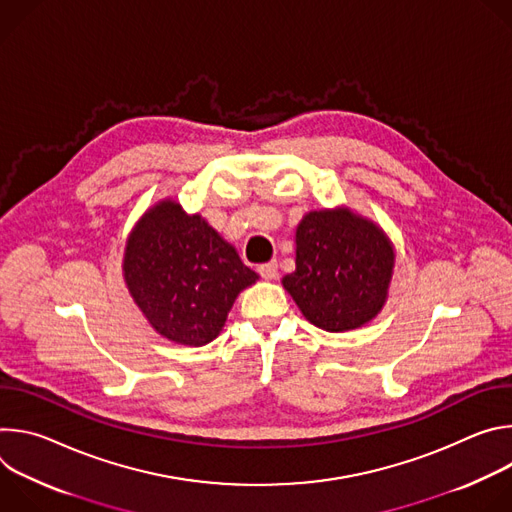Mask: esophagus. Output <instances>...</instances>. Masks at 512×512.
I'll return each mask as SVG.
<instances>
[{
	"label": "esophagus",
	"instance_id": "1",
	"mask_svg": "<svg viewBox=\"0 0 512 512\" xmlns=\"http://www.w3.org/2000/svg\"><path fill=\"white\" fill-rule=\"evenodd\" d=\"M257 271H259V275H261L263 279H275V277H277V261L261 263V265L257 267Z\"/></svg>",
	"mask_w": 512,
	"mask_h": 512
}]
</instances>
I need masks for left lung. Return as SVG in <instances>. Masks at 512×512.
Here are the masks:
<instances>
[{
    "mask_svg": "<svg viewBox=\"0 0 512 512\" xmlns=\"http://www.w3.org/2000/svg\"><path fill=\"white\" fill-rule=\"evenodd\" d=\"M393 267L395 249L381 227L348 208H324L300 221L296 269L281 283L306 320L346 332L383 310Z\"/></svg>",
    "mask_w": 512,
    "mask_h": 512,
    "instance_id": "left-lung-1",
    "label": "left lung"
}]
</instances>
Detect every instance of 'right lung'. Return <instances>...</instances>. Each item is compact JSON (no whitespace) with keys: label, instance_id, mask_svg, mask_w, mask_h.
I'll list each match as a JSON object with an SVG mask.
<instances>
[{"label":"right lung","instance_id":"add662e5","mask_svg":"<svg viewBox=\"0 0 512 512\" xmlns=\"http://www.w3.org/2000/svg\"><path fill=\"white\" fill-rule=\"evenodd\" d=\"M123 277L152 328L184 346H204L221 334L241 291L259 275L200 214L160 200L133 227Z\"/></svg>","mask_w":512,"mask_h":512}]
</instances>
